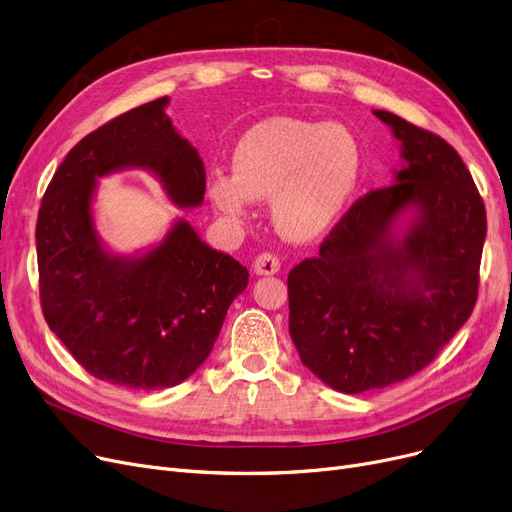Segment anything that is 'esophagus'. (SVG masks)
Returning a JSON list of instances; mask_svg holds the SVG:
<instances>
[{
	"mask_svg": "<svg viewBox=\"0 0 512 512\" xmlns=\"http://www.w3.org/2000/svg\"><path fill=\"white\" fill-rule=\"evenodd\" d=\"M253 270L257 276H274L280 272V259L272 253H261L253 263Z\"/></svg>",
	"mask_w": 512,
	"mask_h": 512,
	"instance_id": "esophagus-1",
	"label": "esophagus"
}]
</instances>
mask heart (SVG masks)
<instances>
[{"label": "heart", "instance_id": "1", "mask_svg": "<svg viewBox=\"0 0 512 512\" xmlns=\"http://www.w3.org/2000/svg\"><path fill=\"white\" fill-rule=\"evenodd\" d=\"M364 144L343 123L270 117L232 152L234 173L213 171V205L242 224L253 201H270L276 230L297 242L320 238L345 213L364 175Z\"/></svg>", "mask_w": 512, "mask_h": 512}]
</instances>
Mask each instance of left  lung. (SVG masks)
I'll return each instance as SVG.
<instances>
[{
	"instance_id": "1",
	"label": "left lung",
	"mask_w": 512,
	"mask_h": 512,
	"mask_svg": "<svg viewBox=\"0 0 512 512\" xmlns=\"http://www.w3.org/2000/svg\"><path fill=\"white\" fill-rule=\"evenodd\" d=\"M372 113L399 142L402 165L288 274L299 358L341 393L410 379L456 335L477 301L487 232L458 152L387 110Z\"/></svg>"
}]
</instances>
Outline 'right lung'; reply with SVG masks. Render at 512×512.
<instances>
[{"instance_id":"1","label":"right lung","mask_w":512,"mask_h":512,"mask_svg":"<svg viewBox=\"0 0 512 512\" xmlns=\"http://www.w3.org/2000/svg\"><path fill=\"white\" fill-rule=\"evenodd\" d=\"M152 100L85 136L62 161L37 217L43 316L96 379L142 391L186 381L211 353L249 270L211 249L184 217L133 253L102 240L94 201L100 177L148 171L169 201H205V165Z\"/></svg>"}]
</instances>
